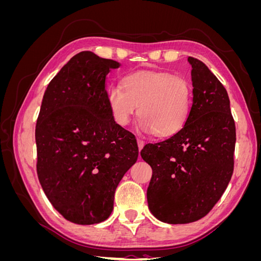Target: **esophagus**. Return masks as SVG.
I'll list each match as a JSON object with an SVG mask.
<instances>
[{
	"instance_id": "esophagus-1",
	"label": "esophagus",
	"mask_w": 261,
	"mask_h": 261,
	"mask_svg": "<svg viewBox=\"0 0 261 261\" xmlns=\"http://www.w3.org/2000/svg\"><path fill=\"white\" fill-rule=\"evenodd\" d=\"M137 144H138V149L139 150H141L144 148V146H145V143L141 139H137Z\"/></svg>"
}]
</instances>
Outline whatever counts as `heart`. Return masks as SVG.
<instances>
[{
  "label": "heart",
  "instance_id": "heart-1",
  "mask_svg": "<svg viewBox=\"0 0 261 261\" xmlns=\"http://www.w3.org/2000/svg\"><path fill=\"white\" fill-rule=\"evenodd\" d=\"M192 101L191 83L164 72H135L125 77L124 87L113 85L108 90L109 108L117 125H128L139 107V128L160 137L183 128Z\"/></svg>",
  "mask_w": 261,
  "mask_h": 261
}]
</instances>
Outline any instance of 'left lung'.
<instances>
[{"label": "left lung", "mask_w": 261, "mask_h": 261, "mask_svg": "<svg viewBox=\"0 0 261 261\" xmlns=\"http://www.w3.org/2000/svg\"><path fill=\"white\" fill-rule=\"evenodd\" d=\"M193 105L183 128L140 151L151 167L148 208L164 223L203 218L223 195L234 169L235 123L223 85L192 57Z\"/></svg>", "instance_id": "obj_1"}]
</instances>
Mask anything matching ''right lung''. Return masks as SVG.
<instances>
[{"label": "right lung", "instance_id": "obj_1", "mask_svg": "<svg viewBox=\"0 0 261 261\" xmlns=\"http://www.w3.org/2000/svg\"><path fill=\"white\" fill-rule=\"evenodd\" d=\"M121 66L76 54L48 85L36 126L37 173L55 210L70 222H103L115 189L138 158L135 136L113 120L107 75Z\"/></svg>", "mask_w": 261, "mask_h": 261}]
</instances>
